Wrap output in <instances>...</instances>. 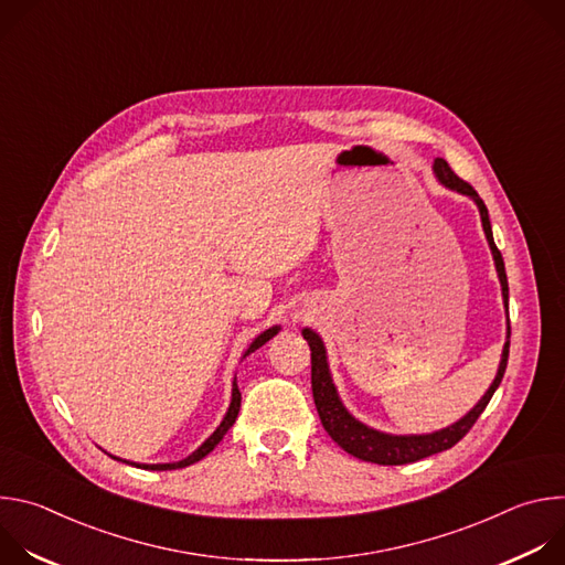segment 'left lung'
<instances>
[{"instance_id": "1", "label": "left lung", "mask_w": 565, "mask_h": 565, "mask_svg": "<svg viewBox=\"0 0 565 565\" xmlns=\"http://www.w3.org/2000/svg\"><path fill=\"white\" fill-rule=\"evenodd\" d=\"M434 172L440 179L443 185H447L449 190H456L460 194H467L476 201L478 210H480V221H482V230H486V236L490 241V248L497 262V270H499V279L503 286V299L508 306L510 299V288H508V275H505V264L501 257V250L494 244L492 236V225H490V214L486 203L478 196V192L462 179H458L454 174V170L447 166V160L436 158L434 163ZM303 340L310 347V384H312V397H315V407L319 414L321 425L329 431V436L351 456L366 460V462H377V465H407V462H416L423 460L427 456H434L438 451L451 449L471 427L473 423L480 418V414L486 412V407L490 405V399L494 395V391L499 388L503 375H505V366H508V355H510V319H508V342L503 347V358H501V366L499 373L492 382V386L488 388V393L482 395V399L478 405L465 416L460 418L456 425L436 431V434H427V436H391V434H382L375 429H369L366 425L358 423L344 407L338 397V391L333 386L331 373H329V364H327V351L324 344H321L319 335L312 333L310 329H303Z\"/></svg>"}]
</instances>
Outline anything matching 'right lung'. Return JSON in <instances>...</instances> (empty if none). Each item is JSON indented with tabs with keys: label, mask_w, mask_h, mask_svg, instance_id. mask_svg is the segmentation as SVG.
Here are the masks:
<instances>
[{
	"label": "right lung",
	"mask_w": 565,
	"mask_h": 565,
	"mask_svg": "<svg viewBox=\"0 0 565 565\" xmlns=\"http://www.w3.org/2000/svg\"><path fill=\"white\" fill-rule=\"evenodd\" d=\"M277 331H279V327H273V329H268V331H264L253 344H250V349L246 351V355H250L253 351H257L259 347H264L268 340H273L275 335H277ZM244 355V358H246ZM238 409H241V391H238V386H236V377H234V386H232V402H230V409H227V414H225V418H223V423L216 427V431L192 454V456H188L185 460H179V462H166V465H136V467H142V469H156V471H166V469H181V467H188V465H192V462H196V460H201V458H205L221 440H223V436L227 434V429L234 425V420H236V416H238Z\"/></svg>",
	"instance_id": "add662e5"
}]
</instances>
